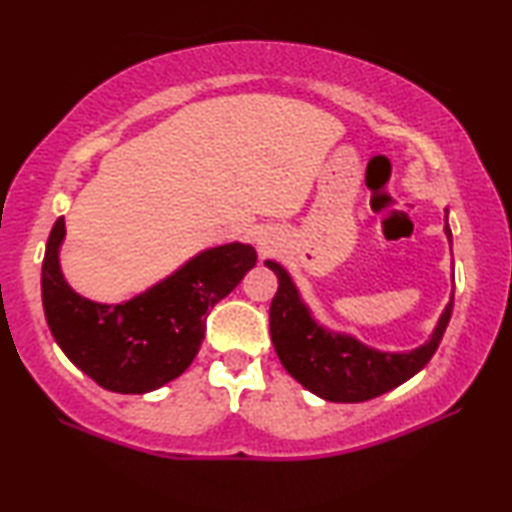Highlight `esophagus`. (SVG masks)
Instances as JSON below:
<instances>
[{"label": "esophagus", "mask_w": 512, "mask_h": 512, "mask_svg": "<svg viewBox=\"0 0 512 512\" xmlns=\"http://www.w3.org/2000/svg\"><path fill=\"white\" fill-rule=\"evenodd\" d=\"M257 246H259V250H262V253H269V250H271L269 241H266V239H259V241H257Z\"/></svg>", "instance_id": "1"}]
</instances>
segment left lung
Returning a JSON list of instances; mask_svg holds the SVG:
<instances>
[{"label":"left lung","mask_w":512,"mask_h":512,"mask_svg":"<svg viewBox=\"0 0 512 512\" xmlns=\"http://www.w3.org/2000/svg\"><path fill=\"white\" fill-rule=\"evenodd\" d=\"M445 234L452 243L448 225ZM264 264L278 276V292L269 308L273 348L294 380L327 401H369L413 378L436 352L455 304V292H452L450 304L445 306L434 334L420 348L410 352H380L359 343L357 338L320 327L301 301L290 273L271 259H266Z\"/></svg>","instance_id":"1"}]
</instances>
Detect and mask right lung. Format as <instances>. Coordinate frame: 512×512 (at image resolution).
<instances>
[{"label": "right lung", "instance_id": "obj_1", "mask_svg": "<svg viewBox=\"0 0 512 512\" xmlns=\"http://www.w3.org/2000/svg\"><path fill=\"white\" fill-rule=\"evenodd\" d=\"M64 218L48 236L41 297L50 334L78 369L120 394H146L181 376L204 341L211 308L253 269L257 253L227 243L197 255L125 304H97L76 294L60 271Z\"/></svg>", "mask_w": 512, "mask_h": 512}]
</instances>
